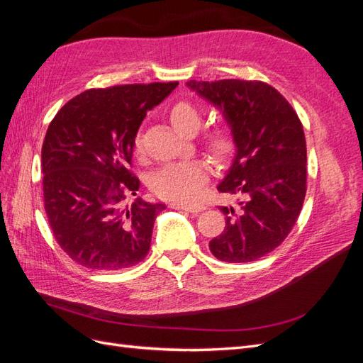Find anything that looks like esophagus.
Masks as SVG:
<instances>
[{
    "instance_id": "obj_1",
    "label": "esophagus",
    "mask_w": 363,
    "mask_h": 363,
    "mask_svg": "<svg viewBox=\"0 0 363 363\" xmlns=\"http://www.w3.org/2000/svg\"><path fill=\"white\" fill-rule=\"evenodd\" d=\"M172 208H180V211L189 212V213H199L204 211L203 206H191V204H182V203H171Z\"/></svg>"
}]
</instances>
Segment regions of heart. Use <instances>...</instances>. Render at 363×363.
Masks as SVG:
<instances>
[{"label": "heart", "instance_id": "heart-1", "mask_svg": "<svg viewBox=\"0 0 363 363\" xmlns=\"http://www.w3.org/2000/svg\"><path fill=\"white\" fill-rule=\"evenodd\" d=\"M171 124L180 133L191 135L200 125L199 108L191 103L180 101L171 107L168 113ZM207 147L216 157H227L233 150V139L225 127H213L207 133ZM133 151L138 157L144 155V136L138 133L133 140ZM208 180L206 163L195 160L189 163L172 164L157 171L150 179V188L160 199L180 203H191L199 199L203 186Z\"/></svg>", "mask_w": 363, "mask_h": 363}]
</instances>
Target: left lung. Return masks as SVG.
<instances>
[{
    "instance_id": "left-lung-1",
    "label": "left lung",
    "mask_w": 363,
    "mask_h": 363,
    "mask_svg": "<svg viewBox=\"0 0 363 363\" xmlns=\"http://www.w3.org/2000/svg\"><path fill=\"white\" fill-rule=\"evenodd\" d=\"M186 86L219 108L236 147L218 191L238 195V208L219 207L225 228L208 248L223 262L257 260L286 239L301 212L307 179L301 121L268 83L232 79Z\"/></svg>"
}]
</instances>
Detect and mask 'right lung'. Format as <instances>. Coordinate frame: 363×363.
<instances>
[{
	"mask_svg": "<svg viewBox=\"0 0 363 363\" xmlns=\"http://www.w3.org/2000/svg\"><path fill=\"white\" fill-rule=\"evenodd\" d=\"M177 82L123 84L77 95L54 116L42 145L43 201L60 248L82 267L118 271L144 260L167 208L136 196L133 140L148 111Z\"/></svg>",
	"mask_w": 363,
	"mask_h": 363,
	"instance_id": "obj_1",
	"label": "right lung"
}]
</instances>
